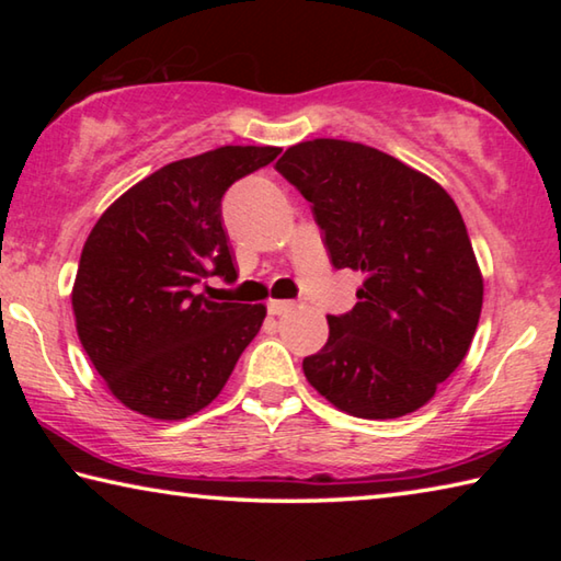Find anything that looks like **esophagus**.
<instances>
[{"mask_svg":"<svg viewBox=\"0 0 561 561\" xmlns=\"http://www.w3.org/2000/svg\"><path fill=\"white\" fill-rule=\"evenodd\" d=\"M294 309V301H277V299H272L270 304H267V311L272 317H282V314H287V311H291Z\"/></svg>","mask_w":561,"mask_h":561,"instance_id":"34e87169","label":"esophagus"}]
</instances>
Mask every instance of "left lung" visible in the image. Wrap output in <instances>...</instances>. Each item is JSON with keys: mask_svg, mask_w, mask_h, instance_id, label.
Returning <instances> with one entry per match:
<instances>
[{"mask_svg": "<svg viewBox=\"0 0 561 561\" xmlns=\"http://www.w3.org/2000/svg\"><path fill=\"white\" fill-rule=\"evenodd\" d=\"M274 168L311 203L334 270L364 274L304 376L356 417L413 413L460 366L482 309L458 205L428 175L348 140L291 146Z\"/></svg>", "mask_w": 561, "mask_h": 561, "instance_id": "8db88e82", "label": "left lung"}]
</instances>
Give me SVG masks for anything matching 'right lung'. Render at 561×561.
Listing matches in <instances>:
<instances>
[{
    "label": "right lung",
    "mask_w": 561,
    "mask_h": 561,
    "mask_svg": "<svg viewBox=\"0 0 561 561\" xmlns=\"http://www.w3.org/2000/svg\"><path fill=\"white\" fill-rule=\"evenodd\" d=\"M272 146H225L140 180L93 225L73 282L76 331L130 411L180 421L213 403L257 336L262 304L213 301L210 277L237 279L222 197L270 165Z\"/></svg>",
    "instance_id": "right-lung-1"
}]
</instances>
